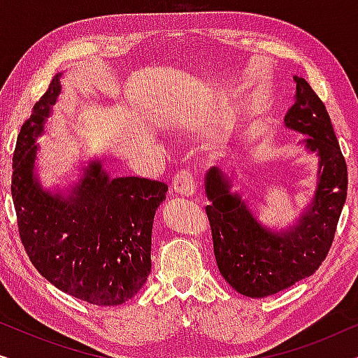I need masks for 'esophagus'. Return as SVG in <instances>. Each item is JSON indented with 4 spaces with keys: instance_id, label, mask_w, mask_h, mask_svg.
I'll use <instances>...</instances> for the list:
<instances>
[{
    "instance_id": "esophagus-1",
    "label": "esophagus",
    "mask_w": 358,
    "mask_h": 358,
    "mask_svg": "<svg viewBox=\"0 0 358 358\" xmlns=\"http://www.w3.org/2000/svg\"><path fill=\"white\" fill-rule=\"evenodd\" d=\"M173 189H174L176 194L185 195V197H189V195H194L195 189H197V182H195V174L189 169L179 171V173L176 174L174 179H173Z\"/></svg>"
}]
</instances>
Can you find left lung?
Wrapping results in <instances>:
<instances>
[{
    "mask_svg": "<svg viewBox=\"0 0 358 358\" xmlns=\"http://www.w3.org/2000/svg\"><path fill=\"white\" fill-rule=\"evenodd\" d=\"M295 102L285 127L306 135L305 146L320 156L317 189L313 203L287 231L267 229L249 212L229 179L218 168L205 178L212 203L205 207L213 252L224 280L241 295L264 298L315 273L334 241L347 197V164L326 106L306 80L295 76Z\"/></svg>",
    "mask_w": 358,
    "mask_h": 358,
    "instance_id": "1",
    "label": "left lung"
}]
</instances>
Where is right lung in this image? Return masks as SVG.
Returning a JSON list of instances; mask_svg holds the SVG:
<instances>
[{"mask_svg":"<svg viewBox=\"0 0 358 358\" xmlns=\"http://www.w3.org/2000/svg\"><path fill=\"white\" fill-rule=\"evenodd\" d=\"M60 75L19 131L11 194L19 236L34 267L68 295L99 306L129 301L151 271V229L168 185L115 178L99 161L85 168L71 194L43 190L34 174L37 136L60 94Z\"/></svg>","mask_w":358,"mask_h":358,"instance_id":"1","label":"right lung"}]
</instances>
